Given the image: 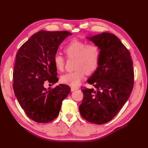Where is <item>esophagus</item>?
<instances>
[{
    "label": "esophagus",
    "instance_id": "1",
    "mask_svg": "<svg viewBox=\"0 0 148 148\" xmlns=\"http://www.w3.org/2000/svg\"><path fill=\"white\" fill-rule=\"evenodd\" d=\"M79 88L78 87H71V91H74L75 90H77V89H78Z\"/></svg>",
    "mask_w": 148,
    "mask_h": 148
}]
</instances>
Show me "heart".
Wrapping results in <instances>:
<instances>
[{
	"label": "heart",
	"mask_w": 148,
	"mask_h": 148,
	"mask_svg": "<svg viewBox=\"0 0 148 148\" xmlns=\"http://www.w3.org/2000/svg\"><path fill=\"white\" fill-rule=\"evenodd\" d=\"M64 52L69 59H75V70L62 75L61 82L73 87L78 86L84 78L85 73H93L99 63L101 50L95 43L87 44L86 42L73 39L67 44ZM53 62L57 71H62L64 69L65 61L60 53H56Z\"/></svg>",
	"instance_id": "heart-1"
}]
</instances>
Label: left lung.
<instances>
[{"instance_id":"8db88e82","label":"left lung","mask_w":148,"mask_h":148,"mask_svg":"<svg viewBox=\"0 0 148 148\" xmlns=\"http://www.w3.org/2000/svg\"><path fill=\"white\" fill-rule=\"evenodd\" d=\"M101 50L99 65L84 87L79 110L82 117L97 125L109 122L127 101L133 87L134 71L130 53L114 34L102 33L86 37Z\"/></svg>"}]
</instances>
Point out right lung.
<instances>
[{
	"label": "right lung",
	"instance_id": "right-lung-1",
	"mask_svg": "<svg viewBox=\"0 0 148 148\" xmlns=\"http://www.w3.org/2000/svg\"><path fill=\"white\" fill-rule=\"evenodd\" d=\"M69 31H40L22 45L16 56L13 88L16 99L28 117L38 123H47L59 114L62 101L70 92L68 85L49 89L44 82H58L53 58Z\"/></svg>",
	"mask_w": 148,
	"mask_h": 148
}]
</instances>
